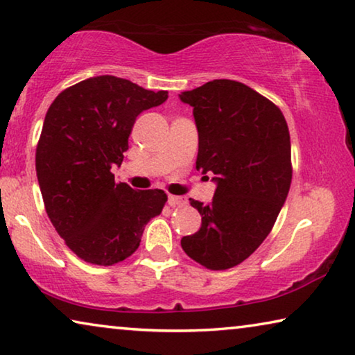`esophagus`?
Listing matches in <instances>:
<instances>
[{
	"mask_svg": "<svg viewBox=\"0 0 355 355\" xmlns=\"http://www.w3.org/2000/svg\"><path fill=\"white\" fill-rule=\"evenodd\" d=\"M168 205L173 206V208H182V206L187 205V200L184 196H176V195H170L168 196Z\"/></svg>",
	"mask_w": 355,
	"mask_h": 355,
	"instance_id": "esophagus-1",
	"label": "esophagus"
}]
</instances>
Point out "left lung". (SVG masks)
<instances>
[{"mask_svg": "<svg viewBox=\"0 0 355 355\" xmlns=\"http://www.w3.org/2000/svg\"><path fill=\"white\" fill-rule=\"evenodd\" d=\"M198 128L196 170L214 173L212 201L190 198L200 230L184 236V252L208 270L246 260L268 236L292 182L291 135L281 109L230 79L182 92Z\"/></svg>", "mask_w": 355, "mask_h": 355, "instance_id": "1", "label": "left lung"}]
</instances>
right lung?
Instances as JSON below:
<instances>
[{"label":"right lung","mask_w":355,"mask_h":355,"mask_svg":"<svg viewBox=\"0 0 355 355\" xmlns=\"http://www.w3.org/2000/svg\"><path fill=\"white\" fill-rule=\"evenodd\" d=\"M166 98V90L96 76L64 89L47 109L36 146L37 182L52 225L87 263L111 266L130 257L166 203L163 190H135L111 171L122 165L136 117Z\"/></svg>","instance_id":"right-lung-1"}]
</instances>
